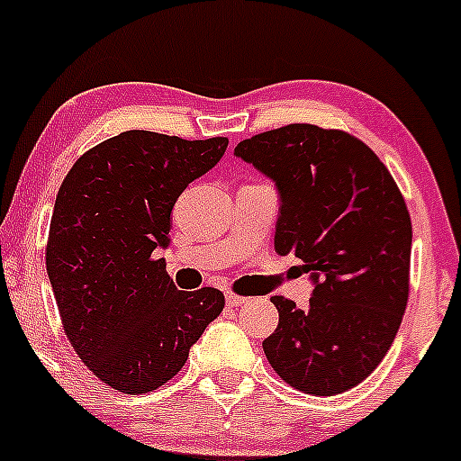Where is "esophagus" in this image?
I'll use <instances>...</instances> for the list:
<instances>
[{
    "instance_id": "34e87169",
    "label": "esophagus",
    "mask_w": 461,
    "mask_h": 461,
    "mask_svg": "<svg viewBox=\"0 0 461 461\" xmlns=\"http://www.w3.org/2000/svg\"><path fill=\"white\" fill-rule=\"evenodd\" d=\"M244 303H248L246 296H240V294L235 292H226V304H229V307H241Z\"/></svg>"
}]
</instances>
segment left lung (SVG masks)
<instances>
[{
  "instance_id": "obj_1",
  "label": "left lung",
  "mask_w": 461,
  "mask_h": 461,
  "mask_svg": "<svg viewBox=\"0 0 461 461\" xmlns=\"http://www.w3.org/2000/svg\"><path fill=\"white\" fill-rule=\"evenodd\" d=\"M237 157L276 183L274 246L312 274L309 309L272 296L278 327L263 342L285 384L342 394L381 364L410 298L411 220L401 189L361 139L289 123L244 139Z\"/></svg>"
}]
</instances>
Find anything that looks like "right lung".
Returning <instances> with one entry per match:
<instances>
[{"label": "right lung", "mask_w": 461, "mask_h": 461, "mask_svg": "<svg viewBox=\"0 0 461 461\" xmlns=\"http://www.w3.org/2000/svg\"><path fill=\"white\" fill-rule=\"evenodd\" d=\"M226 146L128 131L86 149L60 185L48 276L67 339L113 390L146 394L174 379L224 309L220 289H176L157 248L169 244L178 195Z\"/></svg>", "instance_id": "right-lung-1"}]
</instances>
